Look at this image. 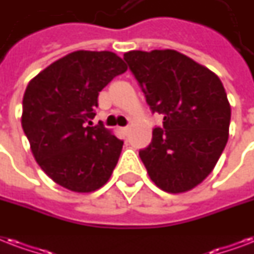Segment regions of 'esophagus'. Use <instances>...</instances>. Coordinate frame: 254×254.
Instances as JSON below:
<instances>
[{
    "label": "esophagus",
    "mask_w": 254,
    "mask_h": 254,
    "mask_svg": "<svg viewBox=\"0 0 254 254\" xmlns=\"http://www.w3.org/2000/svg\"><path fill=\"white\" fill-rule=\"evenodd\" d=\"M129 129H130V127H123L121 130H123L124 133H125V134H127V133H129Z\"/></svg>",
    "instance_id": "34e87169"
}]
</instances>
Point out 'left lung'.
I'll use <instances>...</instances> for the list:
<instances>
[{"label": "left lung", "instance_id": "left-lung-1", "mask_svg": "<svg viewBox=\"0 0 254 254\" xmlns=\"http://www.w3.org/2000/svg\"><path fill=\"white\" fill-rule=\"evenodd\" d=\"M124 60L153 113L164 116L140 157L153 183L168 193L201 184L229 137L230 104L221 80L177 50H131Z\"/></svg>", "mask_w": 254, "mask_h": 254}]
</instances>
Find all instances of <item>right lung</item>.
Listing matches in <instances>:
<instances>
[{
    "label": "right lung",
    "mask_w": 254,
    "mask_h": 254,
    "mask_svg": "<svg viewBox=\"0 0 254 254\" xmlns=\"http://www.w3.org/2000/svg\"><path fill=\"white\" fill-rule=\"evenodd\" d=\"M127 64L117 54L77 50L30 80L21 124L38 165L54 183L77 193L104 187L124 141L102 124L92 125L97 98Z\"/></svg>",
    "instance_id": "1"
}]
</instances>
